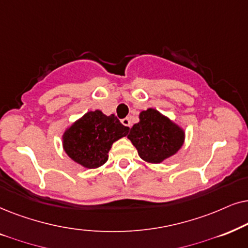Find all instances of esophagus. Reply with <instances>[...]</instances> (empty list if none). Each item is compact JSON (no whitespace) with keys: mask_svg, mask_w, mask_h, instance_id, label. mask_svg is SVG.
<instances>
[{"mask_svg":"<svg viewBox=\"0 0 248 248\" xmlns=\"http://www.w3.org/2000/svg\"><path fill=\"white\" fill-rule=\"evenodd\" d=\"M121 124H124V126H126V127H131V121H130V119L129 118H124V119H122L121 120Z\"/></svg>","mask_w":248,"mask_h":248,"instance_id":"1","label":"esophagus"}]
</instances>
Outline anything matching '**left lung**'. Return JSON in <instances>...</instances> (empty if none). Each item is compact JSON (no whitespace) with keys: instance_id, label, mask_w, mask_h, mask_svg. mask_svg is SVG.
I'll use <instances>...</instances> for the list:
<instances>
[{"instance_id":"left-lung-1","label":"left lung","mask_w":248,"mask_h":248,"mask_svg":"<svg viewBox=\"0 0 248 248\" xmlns=\"http://www.w3.org/2000/svg\"><path fill=\"white\" fill-rule=\"evenodd\" d=\"M128 138L143 160L160 163L183 146L185 133L160 112L148 108L140 112V122L134 124Z\"/></svg>"}]
</instances>
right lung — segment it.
Instances as JSON below:
<instances>
[{"mask_svg": "<svg viewBox=\"0 0 248 248\" xmlns=\"http://www.w3.org/2000/svg\"><path fill=\"white\" fill-rule=\"evenodd\" d=\"M128 131L129 127L124 126L114 114L91 111L65 131L63 148L75 162L95 169L107 162L112 144L127 136Z\"/></svg>", "mask_w": 248, "mask_h": 248, "instance_id": "1", "label": "right lung"}]
</instances>
